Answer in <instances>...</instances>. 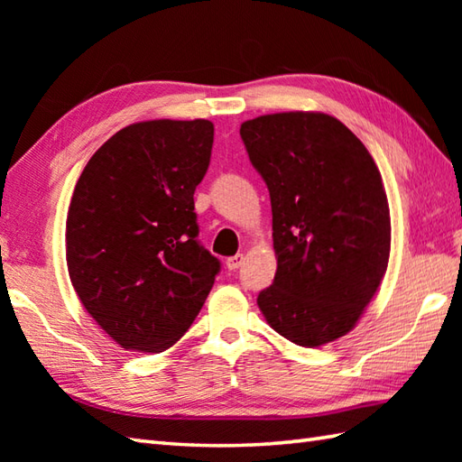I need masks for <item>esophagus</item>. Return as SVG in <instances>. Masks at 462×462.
Wrapping results in <instances>:
<instances>
[{
  "label": "esophagus",
  "mask_w": 462,
  "mask_h": 462,
  "mask_svg": "<svg viewBox=\"0 0 462 462\" xmlns=\"http://www.w3.org/2000/svg\"><path fill=\"white\" fill-rule=\"evenodd\" d=\"M242 262H244V256L242 254H236V256H230L228 260H226V268H228L230 272H236L242 266Z\"/></svg>",
  "instance_id": "obj_1"
}]
</instances>
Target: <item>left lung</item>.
<instances>
[{
    "instance_id": "left-lung-1",
    "label": "left lung",
    "mask_w": 462,
    "mask_h": 462,
    "mask_svg": "<svg viewBox=\"0 0 462 462\" xmlns=\"http://www.w3.org/2000/svg\"><path fill=\"white\" fill-rule=\"evenodd\" d=\"M272 202L278 270L258 306L280 336L319 347L356 328L385 276L391 218L369 151L336 116L276 113L242 123Z\"/></svg>"
}]
</instances>
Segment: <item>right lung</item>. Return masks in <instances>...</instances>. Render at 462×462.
I'll return each mask as SVG.
<instances>
[{
    "mask_svg": "<svg viewBox=\"0 0 462 462\" xmlns=\"http://www.w3.org/2000/svg\"><path fill=\"white\" fill-rule=\"evenodd\" d=\"M210 121H144L87 162L67 214L73 288L121 347L179 341L214 286L220 260L200 246L194 190L210 164Z\"/></svg>",
    "mask_w": 462,
    "mask_h": 462,
    "instance_id": "1",
    "label": "right lung"
}]
</instances>
